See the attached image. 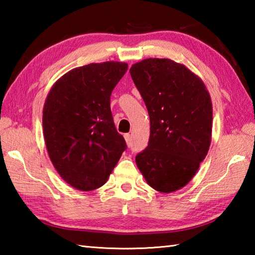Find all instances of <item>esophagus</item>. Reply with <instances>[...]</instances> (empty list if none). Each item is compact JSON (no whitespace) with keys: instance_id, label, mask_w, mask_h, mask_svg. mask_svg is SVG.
Instances as JSON below:
<instances>
[{"instance_id":"34e87169","label":"esophagus","mask_w":255,"mask_h":255,"mask_svg":"<svg viewBox=\"0 0 255 255\" xmlns=\"http://www.w3.org/2000/svg\"><path fill=\"white\" fill-rule=\"evenodd\" d=\"M125 139H126V143L128 146L131 145V135L130 133H125Z\"/></svg>"}]
</instances>
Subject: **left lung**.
I'll use <instances>...</instances> for the list:
<instances>
[{"mask_svg": "<svg viewBox=\"0 0 255 255\" xmlns=\"http://www.w3.org/2000/svg\"><path fill=\"white\" fill-rule=\"evenodd\" d=\"M129 72L150 122L148 145L136 155V164L153 189L175 191L195 176L208 153L209 93L199 77L171 59H144Z\"/></svg>", "mask_w": 255, "mask_h": 255, "instance_id": "8db88e82", "label": "left lung"}]
</instances>
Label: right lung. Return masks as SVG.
Instances as JSON below:
<instances>
[{"instance_id": "1", "label": "right lung", "mask_w": 255, "mask_h": 255, "mask_svg": "<svg viewBox=\"0 0 255 255\" xmlns=\"http://www.w3.org/2000/svg\"><path fill=\"white\" fill-rule=\"evenodd\" d=\"M128 70L106 62L74 68L60 77L46 99L42 128L59 175L82 191L107 182L127 148L110 109L112 90Z\"/></svg>"}]
</instances>
